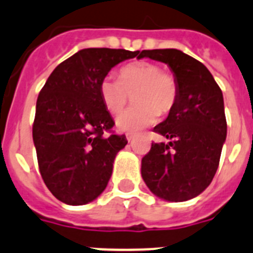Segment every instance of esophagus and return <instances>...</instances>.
Returning <instances> with one entry per match:
<instances>
[{"label":"esophagus","mask_w":253,"mask_h":253,"mask_svg":"<svg viewBox=\"0 0 253 253\" xmlns=\"http://www.w3.org/2000/svg\"><path fill=\"white\" fill-rule=\"evenodd\" d=\"M126 139H128V142H131L133 139H134V135L133 134H126Z\"/></svg>","instance_id":"1"}]
</instances>
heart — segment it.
<instances>
[{"instance_id": "heart-1", "label": "heart", "mask_w": 253, "mask_h": 253, "mask_svg": "<svg viewBox=\"0 0 253 253\" xmlns=\"http://www.w3.org/2000/svg\"><path fill=\"white\" fill-rule=\"evenodd\" d=\"M104 108L118 114L124 108L129 95L134 107L116 118V126L123 133L135 134L156 122L158 115L168 114L178 98V83L174 75L162 71L159 64L135 60L119 70V80L103 77L98 86Z\"/></svg>"}]
</instances>
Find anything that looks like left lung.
<instances>
[{"instance_id":"8db88e82","label":"left lung","mask_w":253,"mask_h":253,"mask_svg":"<svg viewBox=\"0 0 253 253\" xmlns=\"http://www.w3.org/2000/svg\"><path fill=\"white\" fill-rule=\"evenodd\" d=\"M138 59L168 64L178 98L154 131L168 143H152L142 158V178L154 195L168 202L198 197L212 182L226 138L224 97L207 67L177 49L142 50Z\"/></svg>"}]
</instances>
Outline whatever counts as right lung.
<instances>
[{
    "mask_svg": "<svg viewBox=\"0 0 253 253\" xmlns=\"http://www.w3.org/2000/svg\"><path fill=\"white\" fill-rule=\"evenodd\" d=\"M139 51L90 47L56 66L37 98L32 135L43 182L70 206L97 199L112 174L115 156L128 143L115 125L98 86L112 67ZM108 131L107 136L104 133Z\"/></svg>",
    "mask_w": 253,
    "mask_h": 253,
    "instance_id": "right-lung-1",
    "label": "right lung"
}]
</instances>
